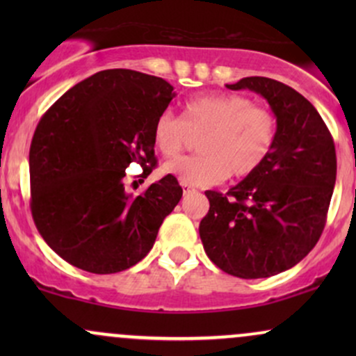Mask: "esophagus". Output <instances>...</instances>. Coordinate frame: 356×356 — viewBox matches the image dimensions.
Wrapping results in <instances>:
<instances>
[{
  "instance_id": "34e87169",
  "label": "esophagus",
  "mask_w": 356,
  "mask_h": 356,
  "mask_svg": "<svg viewBox=\"0 0 356 356\" xmlns=\"http://www.w3.org/2000/svg\"><path fill=\"white\" fill-rule=\"evenodd\" d=\"M182 192L184 195H187V194H192V192H195V189L192 186H187V184H182Z\"/></svg>"
}]
</instances>
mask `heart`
Returning <instances> with one entry per match:
<instances>
[{
    "label": "heart",
    "instance_id": "obj_1",
    "mask_svg": "<svg viewBox=\"0 0 356 356\" xmlns=\"http://www.w3.org/2000/svg\"><path fill=\"white\" fill-rule=\"evenodd\" d=\"M191 136H201L194 157L175 159L162 167L179 182L214 186L229 175L243 179L266 162L275 147V113L234 93H204L184 104L182 118L165 110L155 118L152 138L164 157H175Z\"/></svg>",
    "mask_w": 356,
    "mask_h": 356
}]
</instances>
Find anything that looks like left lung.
<instances>
[{
    "label": "left lung",
    "mask_w": 356,
    "mask_h": 356,
    "mask_svg": "<svg viewBox=\"0 0 356 356\" xmlns=\"http://www.w3.org/2000/svg\"><path fill=\"white\" fill-rule=\"evenodd\" d=\"M231 90H251L277 120L275 147L263 165L226 195L206 191L209 212L199 224L206 254L243 280L275 276L314 248L337 181V154L318 110L295 88L248 76Z\"/></svg>",
    "instance_id": "left-lung-1"
}]
</instances>
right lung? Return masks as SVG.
<instances>
[{
	"label": "right lung",
	"mask_w": 356,
	"mask_h": 356,
	"mask_svg": "<svg viewBox=\"0 0 356 356\" xmlns=\"http://www.w3.org/2000/svg\"><path fill=\"white\" fill-rule=\"evenodd\" d=\"M174 97L164 79L113 68L76 83L42 117L30 147L31 214L67 263L112 275L152 249L182 187L167 174L134 195L124 177L132 162L152 172L155 118Z\"/></svg>",
	"instance_id": "add662e5"
}]
</instances>
